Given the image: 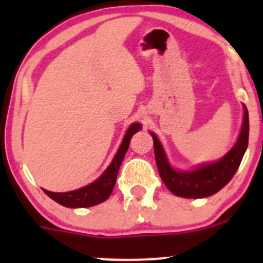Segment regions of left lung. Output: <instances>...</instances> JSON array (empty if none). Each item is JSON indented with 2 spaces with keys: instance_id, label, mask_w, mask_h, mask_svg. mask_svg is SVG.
Wrapping results in <instances>:
<instances>
[{
  "instance_id": "obj_1",
  "label": "left lung",
  "mask_w": 263,
  "mask_h": 263,
  "mask_svg": "<svg viewBox=\"0 0 263 263\" xmlns=\"http://www.w3.org/2000/svg\"><path fill=\"white\" fill-rule=\"evenodd\" d=\"M243 109H245V116H243L242 129L237 142L230 148L229 153L215 163L203 164L191 172H181L172 168L160 141L153 132H150L154 140V153H155L159 174L161 181L172 193L179 197L202 198L219 192L224 185L229 183L239 168L240 161L248 146V110L246 105H243Z\"/></svg>"
}]
</instances>
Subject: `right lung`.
<instances>
[{"instance_id": "right-lung-1", "label": "right lung", "mask_w": 263, "mask_h": 263, "mask_svg": "<svg viewBox=\"0 0 263 263\" xmlns=\"http://www.w3.org/2000/svg\"><path fill=\"white\" fill-rule=\"evenodd\" d=\"M139 129H141V124L140 123H134L129 126L126 135H124V139L122 141L121 146L117 151L115 159H113L110 165L107 168V171L97 181L85 185V187L79 188V190L70 191V192H50V191L43 190L44 193L48 195L55 202H58L62 206H66V208H90V206H95L98 203L104 202L110 196L113 188H115L117 174H118L119 166H121L122 161H123L124 155H126L127 150H128L131 137Z\"/></svg>"}]
</instances>
